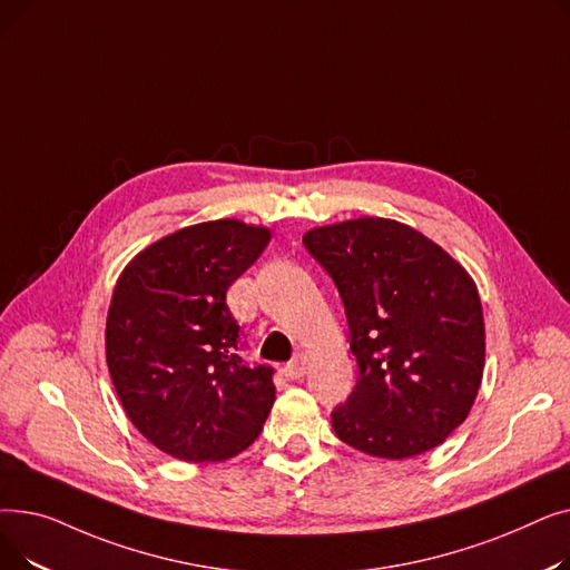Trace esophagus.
<instances>
[{
	"label": "esophagus",
	"instance_id": "esophagus-1",
	"mask_svg": "<svg viewBox=\"0 0 570 570\" xmlns=\"http://www.w3.org/2000/svg\"><path fill=\"white\" fill-rule=\"evenodd\" d=\"M305 372H307V357L305 355H295L293 361L286 365V374L291 379H301V376H305Z\"/></svg>",
	"mask_w": 570,
	"mask_h": 570
}]
</instances>
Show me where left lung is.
Wrapping results in <instances>:
<instances>
[{
  "instance_id": "1",
  "label": "left lung",
  "mask_w": 570,
  "mask_h": 570,
  "mask_svg": "<svg viewBox=\"0 0 570 570\" xmlns=\"http://www.w3.org/2000/svg\"><path fill=\"white\" fill-rule=\"evenodd\" d=\"M346 309L357 381L333 430L374 458L432 451L460 428L485 367L481 295L436 243L395 219L361 217L305 233Z\"/></svg>"
}]
</instances>
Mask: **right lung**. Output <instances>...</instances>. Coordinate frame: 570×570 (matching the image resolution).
Segmentation results:
<instances>
[{
	"mask_svg": "<svg viewBox=\"0 0 570 570\" xmlns=\"http://www.w3.org/2000/svg\"><path fill=\"white\" fill-rule=\"evenodd\" d=\"M269 243L265 226L217 219L145 247L119 275L106 363L134 428L170 458L222 462L249 448L275 404V370L239 357L228 286Z\"/></svg>",
	"mask_w": 570,
	"mask_h": 570,
	"instance_id": "1",
	"label": "right lung"
}]
</instances>
